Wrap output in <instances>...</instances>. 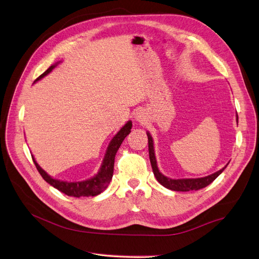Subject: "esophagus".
Listing matches in <instances>:
<instances>
[{
	"mask_svg": "<svg viewBox=\"0 0 259 259\" xmlns=\"http://www.w3.org/2000/svg\"><path fill=\"white\" fill-rule=\"evenodd\" d=\"M134 118H136V120L139 121V122L145 121V120H146V114H145V112H144L143 110L137 111V113L134 114Z\"/></svg>",
	"mask_w": 259,
	"mask_h": 259,
	"instance_id": "obj_1",
	"label": "esophagus"
}]
</instances>
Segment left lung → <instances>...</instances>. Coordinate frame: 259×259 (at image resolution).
Returning a JSON list of instances; mask_svg holds the SVG:
<instances>
[{"instance_id": "left-lung-1", "label": "left lung", "mask_w": 259, "mask_h": 259, "mask_svg": "<svg viewBox=\"0 0 259 259\" xmlns=\"http://www.w3.org/2000/svg\"><path fill=\"white\" fill-rule=\"evenodd\" d=\"M238 120V117H237ZM148 137V150H149V157H150V163L153 174L156 178L157 181H159L160 184H162L164 187L176 190V192H189V190H198L203 187H206L209 185L213 180H215L223 170L224 168L220 169L219 171L209 175L204 178H198V179H170L167 178L164 175H162L159 169H157V165H156V160H155V155H154V149H153V141L152 138L149 133H147Z\"/></svg>"}]
</instances>
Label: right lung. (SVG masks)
<instances>
[{"label": "right lung", "instance_id": "add662e5", "mask_svg": "<svg viewBox=\"0 0 259 259\" xmlns=\"http://www.w3.org/2000/svg\"><path fill=\"white\" fill-rule=\"evenodd\" d=\"M55 66H56V64L50 66L46 72L37 78L36 81L41 79V78H43L44 76H47L50 72H52V70ZM131 127H132V122L129 120L126 125L117 132L116 136L112 139V141L110 142V144L108 146L106 155L104 157L102 167H100L98 174L91 179L85 180V181L66 182V181H60V180H57V179H53L38 165V163L35 161V159H33V156H32V161H33V163H35L41 177L46 180L49 184H51L55 188L60 190L61 193L65 194L67 196L76 197V198L97 196L100 193H103L104 190L108 187V185L110 184L111 179H112V177H113L115 154H116L118 148L120 147L122 141L125 140V138L130 133Z\"/></svg>", "mask_w": 259, "mask_h": 259}]
</instances>
